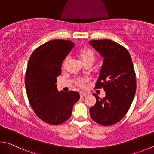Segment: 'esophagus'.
I'll list each match as a JSON object with an SVG mask.
<instances>
[{
	"label": "esophagus",
	"instance_id": "obj_1",
	"mask_svg": "<svg viewBox=\"0 0 154 154\" xmlns=\"http://www.w3.org/2000/svg\"><path fill=\"white\" fill-rule=\"evenodd\" d=\"M80 95L81 97H85L87 95V93H83V92H80Z\"/></svg>",
	"mask_w": 154,
	"mask_h": 154
}]
</instances>
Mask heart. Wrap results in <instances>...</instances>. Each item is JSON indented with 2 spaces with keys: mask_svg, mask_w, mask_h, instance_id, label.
<instances>
[{
  "mask_svg": "<svg viewBox=\"0 0 154 154\" xmlns=\"http://www.w3.org/2000/svg\"><path fill=\"white\" fill-rule=\"evenodd\" d=\"M78 55H79L80 59H81V61L85 65H93V63L95 61V54L94 53V51L89 48L85 47L80 48V49L78 51ZM67 61H68V59L67 58L65 59L63 62L64 66L67 63ZM84 80H79L77 81V83L79 86H81L82 87V86H83V84H84Z\"/></svg>",
  "mask_w": 154,
  "mask_h": 154,
  "instance_id": "obj_1",
  "label": "heart"
}]
</instances>
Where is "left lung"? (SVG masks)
<instances>
[{
    "instance_id": "left-lung-1",
    "label": "left lung",
    "mask_w": 154,
    "mask_h": 154,
    "mask_svg": "<svg viewBox=\"0 0 154 154\" xmlns=\"http://www.w3.org/2000/svg\"><path fill=\"white\" fill-rule=\"evenodd\" d=\"M89 44L103 58L95 88H103L106 97L90 108V115L97 123L110 126L126 115L136 93V76L130 53L112 40H90Z\"/></svg>"
}]
</instances>
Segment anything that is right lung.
<instances>
[{
	"label": "right lung",
	"mask_w": 154,
	"mask_h": 154,
	"mask_svg": "<svg viewBox=\"0 0 154 154\" xmlns=\"http://www.w3.org/2000/svg\"><path fill=\"white\" fill-rule=\"evenodd\" d=\"M74 46L69 40H50L38 47L29 59L25 85L29 104L35 114L50 125L68 120L80 99L78 92L58 91L56 85L61 64Z\"/></svg>",
	"instance_id": "right-lung-1"
}]
</instances>
